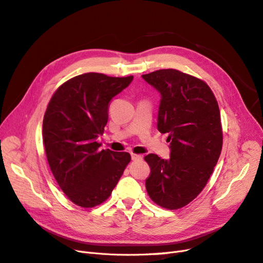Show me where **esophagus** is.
<instances>
[{
  "label": "esophagus",
  "instance_id": "esophagus-1",
  "mask_svg": "<svg viewBox=\"0 0 263 263\" xmlns=\"http://www.w3.org/2000/svg\"><path fill=\"white\" fill-rule=\"evenodd\" d=\"M132 159L134 161H139V160H142V156L136 155V154H132Z\"/></svg>",
  "mask_w": 263,
  "mask_h": 263
}]
</instances>
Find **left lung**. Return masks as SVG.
I'll return each instance as SVG.
<instances>
[{
	"instance_id": "obj_1",
	"label": "left lung",
	"mask_w": 263,
	"mask_h": 263,
	"mask_svg": "<svg viewBox=\"0 0 263 263\" xmlns=\"http://www.w3.org/2000/svg\"><path fill=\"white\" fill-rule=\"evenodd\" d=\"M142 79L161 94L158 130L168 134L170 159L145 157L150 166L148 195L157 205L178 210L202 192L222 147L218 103L201 79L176 69L157 70Z\"/></svg>"
}]
</instances>
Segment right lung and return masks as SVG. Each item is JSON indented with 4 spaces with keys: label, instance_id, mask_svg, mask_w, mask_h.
<instances>
[{
    "label": "right lung",
    "instance_id": "1",
    "mask_svg": "<svg viewBox=\"0 0 263 263\" xmlns=\"http://www.w3.org/2000/svg\"><path fill=\"white\" fill-rule=\"evenodd\" d=\"M134 77L89 72L61 84L47 106L44 146L50 170L71 202L90 209L105 202L130 161L128 153L100 150L108 104Z\"/></svg>",
    "mask_w": 263,
    "mask_h": 263
}]
</instances>
